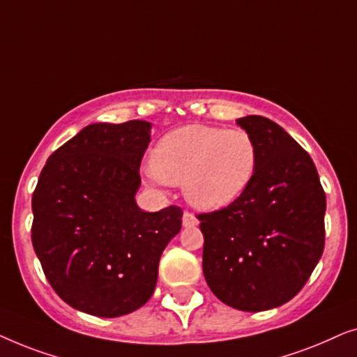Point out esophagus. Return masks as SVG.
Listing matches in <instances>:
<instances>
[{
  "label": "esophagus",
  "instance_id": "1",
  "mask_svg": "<svg viewBox=\"0 0 357 357\" xmlns=\"http://www.w3.org/2000/svg\"><path fill=\"white\" fill-rule=\"evenodd\" d=\"M182 224H183V227H193L198 224V219L195 218L192 213H185L182 218Z\"/></svg>",
  "mask_w": 357,
  "mask_h": 357
}]
</instances>
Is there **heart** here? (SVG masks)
<instances>
[{
    "label": "heart",
    "instance_id": "heart-1",
    "mask_svg": "<svg viewBox=\"0 0 357 357\" xmlns=\"http://www.w3.org/2000/svg\"><path fill=\"white\" fill-rule=\"evenodd\" d=\"M258 148L245 130L187 125L159 139L144 174L160 185L182 183L193 208L218 211L248 188L257 172Z\"/></svg>",
    "mask_w": 357,
    "mask_h": 357
}]
</instances>
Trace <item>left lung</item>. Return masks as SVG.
<instances>
[{
	"mask_svg": "<svg viewBox=\"0 0 357 357\" xmlns=\"http://www.w3.org/2000/svg\"><path fill=\"white\" fill-rule=\"evenodd\" d=\"M237 125L255 139L257 172L232 204L198 216L203 273L224 304L261 312L291 301L319 263L326 199L314 160L284 128L260 115Z\"/></svg>",
	"mask_w": 357,
	"mask_h": 357,
	"instance_id": "8db88e82",
	"label": "left lung"
}]
</instances>
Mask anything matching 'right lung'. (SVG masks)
I'll use <instances>...</instances> for the list:
<instances>
[{"label": "right lung", "instance_id": "add662e5", "mask_svg": "<svg viewBox=\"0 0 357 357\" xmlns=\"http://www.w3.org/2000/svg\"><path fill=\"white\" fill-rule=\"evenodd\" d=\"M153 123H92L48 158L32 197V245L68 305L114 319L143 307L182 209L143 211L139 164Z\"/></svg>", "mask_w": 357, "mask_h": 357}]
</instances>
